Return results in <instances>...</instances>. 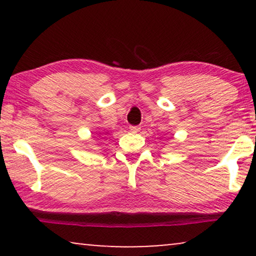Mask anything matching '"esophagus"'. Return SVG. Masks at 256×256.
<instances>
[{
    "instance_id": "esophagus-1",
    "label": "esophagus",
    "mask_w": 256,
    "mask_h": 256,
    "mask_svg": "<svg viewBox=\"0 0 256 256\" xmlns=\"http://www.w3.org/2000/svg\"><path fill=\"white\" fill-rule=\"evenodd\" d=\"M140 129H141V127H138V126H130V130L134 132H140Z\"/></svg>"
}]
</instances>
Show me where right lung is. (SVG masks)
<instances>
[{
	"label": "right lung",
	"instance_id": "add662e5",
	"mask_svg": "<svg viewBox=\"0 0 256 256\" xmlns=\"http://www.w3.org/2000/svg\"><path fill=\"white\" fill-rule=\"evenodd\" d=\"M100 134H101V132H100Z\"/></svg>",
	"mask_w": 256,
	"mask_h": 256
}]
</instances>
